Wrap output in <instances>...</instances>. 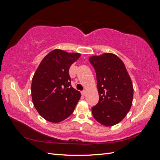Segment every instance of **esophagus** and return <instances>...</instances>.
I'll list each match as a JSON object with an SVG mask.
<instances>
[{
	"label": "esophagus",
	"instance_id": "esophagus-1",
	"mask_svg": "<svg viewBox=\"0 0 160 160\" xmlns=\"http://www.w3.org/2000/svg\"><path fill=\"white\" fill-rule=\"evenodd\" d=\"M81 95L83 96H85L86 95V91H81Z\"/></svg>",
	"mask_w": 160,
	"mask_h": 160
}]
</instances>
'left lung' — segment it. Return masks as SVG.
Listing matches in <instances>:
<instances>
[{
  "label": "left lung",
  "instance_id": "obj_1",
  "mask_svg": "<svg viewBox=\"0 0 160 160\" xmlns=\"http://www.w3.org/2000/svg\"><path fill=\"white\" fill-rule=\"evenodd\" d=\"M97 76L99 102L92 108L93 118L106 127L119 123L128 113L133 88L123 62L113 53L105 52L89 59Z\"/></svg>",
  "mask_w": 160,
  "mask_h": 160
}]
</instances>
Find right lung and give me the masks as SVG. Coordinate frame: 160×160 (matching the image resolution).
Returning a JSON list of instances; mask_svg holds the SVG:
<instances>
[{"mask_svg":"<svg viewBox=\"0 0 160 160\" xmlns=\"http://www.w3.org/2000/svg\"><path fill=\"white\" fill-rule=\"evenodd\" d=\"M78 52L55 49L47 55L33 75L32 101L38 113L51 123H59L70 116L81 98L72 88L69 69L80 57Z\"/></svg>","mask_w":160,"mask_h":160,"instance_id":"right-lung-1","label":"right lung"}]
</instances>
